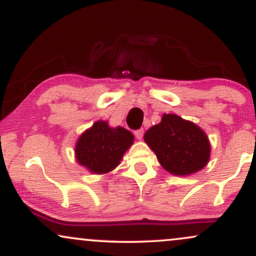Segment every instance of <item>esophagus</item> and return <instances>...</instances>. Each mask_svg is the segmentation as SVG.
<instances>
[{
	"label": "esophagus",
	"mask_w": 256,
	"mask_h": 256,
	"mask_svg": "<svg viewBox=\"0 0 256 256\" xmlns=\"http://www.w3.org/2000/svg\"><path fill=\"white\" fill-rule=\"evenodd\" d=\"M134 134H136L138 140H142V136H144V129H139V130H136Z\"/></svg>",
	"instance_id": "esophagus-1"
}]
</instances>
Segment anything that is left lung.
Wrapping results in <instances>:
<instances>
[{
	"mask_svg": "<svg viewBox=\"0 0 256 256\" xmlns=\"http://www.w3.org/2000/svg\"><path fill=\"white\" fill-rule=\"evenodd\" d=\"M144 140L168 173L188 176L210 158V142L202 128L175 114H164L158 124L146 130Z\"/></svg>",
	"mask_w": 256,
	"mask_h": 256,
	"instance_id": "8db88e82",
	"label": "left lung"
}]
</instances>
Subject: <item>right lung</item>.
I'll return each mask as SVG.
<instances>
[{
    "mask_svg": "<svg viewBox=\"0 0 256 256\" xmlns=\"http://www.w3.org/2000/svg\"><path fill=\"white\" fill-rule=\"evenodd\" d=\"M134 136L126 128H114L106 120H96L77 139L74 157L78 164L93 174H106L120 163L133 145Z\"/></svg>",
    "mask_w": 256,
    "mask_h": 256,
    "instance_id": "obj_1",
    "label": "right lung"
}]
</instances>
